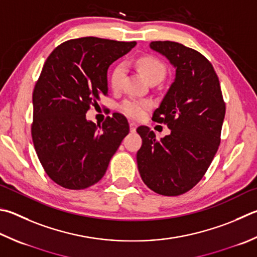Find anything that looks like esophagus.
I'll use <instances>...</instances> for the list:
<instances>
[{"instance_id": "1", "label": "esophagus", "mask_w": 257, "mask_h": 257, "mask_svg": "<svg viewBox=\"0 0 257 257\" xmlns=\"http://www.w3.org/2000/svg\"><path fill=\"white\" fill-rule=\"evenodd\" d=\"M129 127H130V132L135 133V132H136V129H137V123L134 122V121H130Z\"/></svg>"}]
</instances>
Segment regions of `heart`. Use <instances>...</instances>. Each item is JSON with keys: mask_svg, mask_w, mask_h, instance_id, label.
<instances>
[{"mask_svg": "<svg viewBox=\"0 0 257 257\" xmlns=\"http://www.w3.org/2000/svg\"><path fill=\"white\" fill-rule=\"evenodd\" d=\"M136 66L139 69L144 77L149 82L154 80L162 81L165 75V67L160 60L151 57V56H144L139 57L136 60ZM125 73V65L120 63L112 69L110 75V85L113 90H119L122 84V80ZM151 106V102L148 101H139L134 99H128L122 102L120 105L121 110L124 114H127L132 118H141L144 115L145 111Z\"/></svg>", "mask_w": 257, "mask_h": 257, "instance_id": "1", "label": "heart"}]
</instances>
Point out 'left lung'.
<instances>
[{
	"mask_svg": "<svg viewBox=\"0 0 257 257\" xmlns=\"http://www.w3.org/2000/svg\"><path fill=\"white\" fill-rule=\"evenodd\" d=\"M153 50L175 68L174 82L154 111L171 134L160 141L146 125L137 128L143 145L137 165L144 183L154 192L174 197L202 179L220 144L226 105L211 63L199 51L174 41H153Z\"/></svg>",
	"mask_w": 257,
	"mask_h": 257,
	"instance_id": "obj_1",
	"label": "left lung"
}]
</instances>
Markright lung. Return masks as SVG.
Wrapping results in <instances>:
<instances>
[{
	"label": "right lung",
	"mask_w": 257,
	"mask_h": 257,
	"mask_svg": "<svg viewBox=\"0 0 257 257\" xmlns=\"http://www.w3.org/2000/svg\"><path fill=\"white\" fill-rule=\"evenodd\" d=\"M135 46L84 37L59 45L46 60L32 94V142L46 173L65 189L97 183L129 133L127 119L118 112L101 125L85 114L108 95L110 65Z\"/></svg>",
	"instance_id": "right-lung-1"
}]
</instances>
